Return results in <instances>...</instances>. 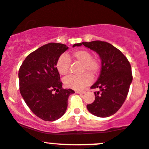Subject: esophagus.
Returning <instances> with one entry per match:
<instances>
[{"instance_id":"esophagus-1","label":"esophagus","mask_w":149,"mask_h":149,"mask_svg":"<svg viewBox=\"0 0 149 149\" xmlns=\"http://www.w3.org/2000/svg\"><path fill=\"white\" fill-rule=\"evenodd\" d=\"M76 93L78 94H84L85 91H76Z\"/></svg>"}]
</instances>
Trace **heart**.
Instances as JSON below:
<instances>
[{
	"label": "heart",
	"instance_id": "obj_1",
	"mask_svg": "<svg viewBox=\"0 0 149 149\" xmlns=\"http://www.w3.org/2000/svg\"><path fill=\"white\" fill-rule=\"evenodd\" d=\"M75 61L82 63V73H86L80 76H71L64 79L66 87L73 90H81L92 82V77L97 76L100 70V63L95 58H92V54L88 50L80 49L72 54ZM71 61L66 55H61L56 62V69L61 76L68 73Z\"/></svg>",
	"mask_w": 149,
	"mask_h": 149
}]
</instances>
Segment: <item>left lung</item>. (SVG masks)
<instances>
[{"label": "left lung", "mask_w": 149, "mask_h": 149, "mask_svg": "<svg viewBox=\"0 0 149 149\" xmlns=\"http://www.w3.org/2000/svg\"><path fill=\"white\" fill-rule=\"evenodd\" d=\"M82 45L95 52L101 59L100 76L91 86L99 91L94 93L95 99L87 104V109L97 117H109L119 110L127 98L132 82L131 65L127 57L108 42H82L74 44L73 47Z\"/></svg>", "instance_id": "obj_1"}]
</instances>
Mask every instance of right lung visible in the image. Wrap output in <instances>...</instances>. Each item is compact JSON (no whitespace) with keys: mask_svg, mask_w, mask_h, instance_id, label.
Instances as JSON below:
<instances>
[{"mask_svg":"<svg viewBox=\"0 0 149 149\" xmlns=\"http://www.w3.org/2000/svg\"><path fill=\"white\" fill-rule=\"evenodd\" d=\"M68 49L63 44L49 43L29 54L19 68L21 95L31 111L45 121L61 117L66 111L68 97L75 93L62 88L56 69L57 60Z\"/></svg>","mask_w":149,"mask_h":149,"instance_id":"1","label":"right lung"}]
</instances>
